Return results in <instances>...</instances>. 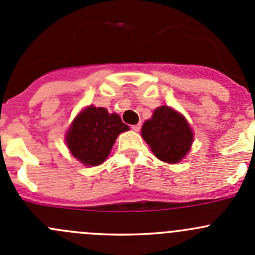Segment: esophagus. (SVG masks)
Wrapping results in <instances>:
<instances>
[{"label":"esophagus","mask_w":255,"mask_h":255,"mask_svg":"<svg viewBox=\"0 0 255 255\" xmlns=\"http://www.w3.org/2000/svg\"><path fill=\"white\" fill-rule=\"evenodd\" d=\"M132 129L134 130V132H139L140 125H134V126H132Z\"/></svg>","instance_id":"esophagus-1"}]
</instances>
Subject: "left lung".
Segmentation results:
<instances>
[{"instance_id": "obj_1", "label": "left lung", "mask_w": 255, "mask_h": 255, "mask_svg": "<svg viewBox=\"0 0 255 255\" xmlns=\"http://www.w3.org/2000/svg\"><path fill=\"white\" fill-rule=\"evenodd\" d=\"M142 137L154 155L169 164L181 161L194 142V133L186 118L168 106L158 107L150 120L144 122Z\"/></svg>"}]
</instances>
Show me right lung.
<instances>
[{
	"label": "right lung",
	"instance_id": "right-lung-1",
	"mask_svg": "<svg viewBox=\"0 0 255 255\" xmlns=\"http://www.w3.org/2000/svg\"><path fill=\"white\" fill-rule=\"evenodd\" d=\"M128 129L117 113L89 106L73 121L65 140L74 158L86 166H96L106 160L118 135Z\"/></svg>",
	"mask_w": 255,
	"mask_h": 255
}]
</instances>
